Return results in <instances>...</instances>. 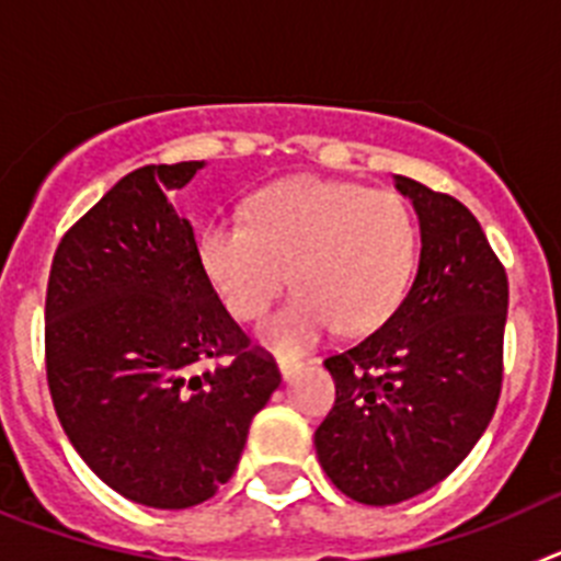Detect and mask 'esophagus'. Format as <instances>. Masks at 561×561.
<instances>
[{
	"label": "esophagus",
	"instance_id": "esophagus-1",
	"mask_svg": "<svg viewBox=\"0 0 561 561\" xmlns=\"http://www.w3.org/2000/svg\"><path fill=\"white\" fill-rule=\"evenodd\" d=\"M277 368H280V379L289 381L297 370L304 368V362H295V359H280L277 362Z\"/></svg>",
	"mask_w": 561,
	"mask_h": 561
}]
</instances>
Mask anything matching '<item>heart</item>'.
<instances>
[{"label":"heart","instance_id":"obj_1","mask_svg":"<svg viewBox=\"0 0 561 561\" xmlns=\"http://www.w3.org/2000/svg\"><path fill=\"white\" fill-rule=\"evenodd\" d=\"M199 266L236 320H257L291 286L297 295L261 329L280 356H300L340 325L368 334L399 309L413 284L419 232L390 191L297 176L261 191L247 221H207Z\"/></svg>","mask_w":561,"mask_h":561}]
</instances>
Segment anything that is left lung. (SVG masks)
Wrapping results in <instances>:
<instances>
[{"label":"left lung","mask_w":561,"mask_h":561,"mask_svg":"<svg viewBox=\"0 0 561 561\" xmlns=\"http://www.w3.org/2000/svg\"><path fill=\"white\" fill-rule=\"evenodd\" d=\"M396 187L419 213V272L388 323L325 359L336 401L314 433L323 472L365 505L447 478L485 433L503 385L500 257L458 199L408 176Z\"/></svg>","instance_id":"obj_1"}]
</instances>
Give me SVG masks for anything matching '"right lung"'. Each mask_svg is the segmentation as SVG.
I'll use <instances>...</instances> for the list:
<instances>
[{
	"label": "right lung",
	"mask_w": 561,
	"mask_h": 561,
	"mask_svg": "<svg viewBox=\"0 0 561 561\" xmlns=\"http://www.w3.org/2000/svg\"><path fill=\"white\" fill-rule=\"evenodd\" d=\"M202 165L123 176L61 238L44 306L47 385L69 444L108 489L151 508L219 492L280 385L171 205Z\"/></svg>",
	"instance_id": "right-lung-1"
}]
</instances>
